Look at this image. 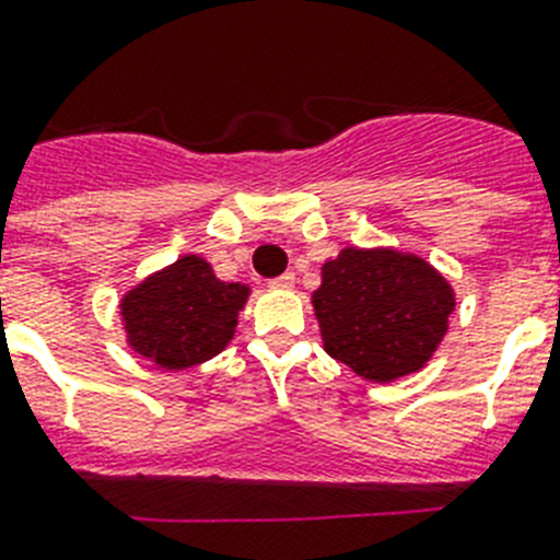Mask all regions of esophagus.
I'll return each mask as SVG.
<instances>
[{"label": "esophagus", "mask_w": 560, "mask_h": 560, "mask_svg": "<svg viewBox=\"0 0 560 560\" xmlns=\"http://www.w3.org/2000/svg\"><path fill=\"white\" fill-rule=\"evenodd\" d=\"M293 284H295L293 272H284V276H279V279L270 281L272 290H293Z\"/></svg>", "instance_id": "esophagus-1"}]
</instances>
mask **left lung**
Masks as SVG:
<instances>
[{"label":"left lung","mask_w":560,"mask_h":560,"mask_svg":"<svg viewBox=\"0 0 560 560\" xmlns=\"http://www.w3.org/2000/svg\"><path fill=\"white\" fill-rule=\"evenodd\" d=\"M327 355L389 384L418 373L450 330L455 290L444 272L396 247H345L322 265L313 293Z\"/></svg>","instance_id":"obj_1"}]
</instances>
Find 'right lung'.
<instances>
[{
	"label": "right lung",
	"mask_w": 560,
	"mask_h": 560,
	"mask_svg": "<svg viewBox=\"0 0 560 560\" xmlns=\"http://www.w3.org/2000/svg\"><path fill=\"white\" fill-rule=\"evenodd\" d=\"M247 299V284L222 281L208 258L185 253L121 295V330L130 350L176 373L205 364L233 341Z\"/></svg>",
	"instance_id": "obj_1"
}]
</instances>
